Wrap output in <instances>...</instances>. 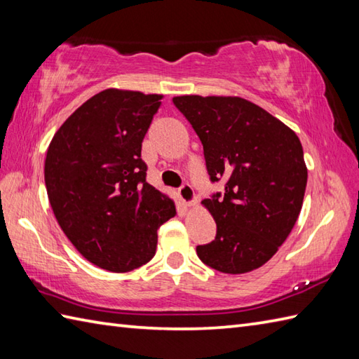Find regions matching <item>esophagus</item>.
I'll use <instances>...</instances> for the list:
<instances>
[{
	"instance_id": "obj_1",
	"label": "esophagus",
	"mask_w": 359,
	"mask_h": 359,
	"mask_svg": "<svg viewBox=\"0 0 359 359\" xmlns=\"http://www.w3.org/2000/svg\"><path fill=\"white\" fill-rule=\"evenodd\" d=\"M179 196L184 203L191 205L194 202V189L189 184H182V187L179 188Z\"/></svg>"
}]
</instances>
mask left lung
<instances>
[{
	"label": "left lung",
	"mask_w": 359,
	"mask_h": 359,
	"mask_svg": "<svg viewBox=\"0 0 359 359\" xmlns=\"http://www.w3.org/2000/svg\"><path fill=\"white\" fill-rule=\"evenodd\" d=\"M203 147L211 184L224 193L202 203L216 220L215 241L197 245L203 264L228 274L264 265L299 216L307 168L297 135L241 97H174Z\"/></svg>",
	"instance_id": "obj_1"
}]
</instances>
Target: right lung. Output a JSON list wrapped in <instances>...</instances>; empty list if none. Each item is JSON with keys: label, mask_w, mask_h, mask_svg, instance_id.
<instances>
[{"label": "right lung", "mask_w": 359, "mask_h": 359, "mask_svg": "<svg viewBox=\"0 0 359 359\" xmlns=\"http://www.w3.org/2000/svg\"><path fill=\"white\" fill-rule=\"evenodd\" d=\"M162 95L106 89L67 118L44 163L60 226L89 262L123 273L156 255L157 230L175 207L147 182L142 142Z\"/></svg>", "instance_id": "obj_1"}]
</instances>
